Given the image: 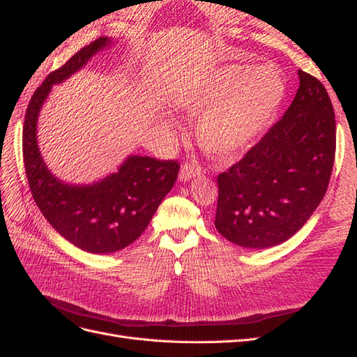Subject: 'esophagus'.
<instances>
[{
  "mask_svg": "<svg viewBox=\"0 0 357 357\" xmlns=\"http://www.w3.org/2000/svg\"><path fill=\"white\" fill-rule=\"evenodd\" d=\"M199 172H201V169H199L198 165L188 164V162H186V164H183L181 168H180V180L181 181H188V180L193 178V177L199 176Z\"/></svg>",
  "mask_w": 357,
  "mask_h": 357,
  "instance_id": "1",
  "label": "esophagus"
}]
</instances>
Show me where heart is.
Segmentation results:
<instances>
[{
	"mask_svg": "<svg viewBox=\"0 0 357 357\" xmlns=\"http://www.w3.org/2000/svg\"><path fill=\"white\" fill-rule=\"evenodd\" d=\"M286 82L273 63L250 68L223 66L192 84L180 109L198 117L199 146L214 159L229 162L250 149L271 125L283 102Z\"/></svg>",
	"mask_w": 357,
	"mask_h": 357,
	"instance_id": "heart-1",
	"label": "heart"
}]
</instances>
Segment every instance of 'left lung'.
<instances>
[{"label": "left lung", "instance_id": "1", "mask_svg": "<svg viewBox=\"0 0 357 357\" xmlns=\"http://www.w3.org/2000/svg\"><path fill=\"white\" fill-rule=\"evenodd\" d=\"M299 88L284 116L244 158L218 176L215 229L247 248L282 244L325 197L337 126L320 80L298 71Z\"/></svg>", "mask_w": 357, "mask_h": 357}]
</instances>
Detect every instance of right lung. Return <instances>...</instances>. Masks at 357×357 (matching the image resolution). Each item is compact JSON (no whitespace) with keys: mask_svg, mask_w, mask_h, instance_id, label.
Masks as SVG:
<instances>
[{"mask_svg":"<svg viewBox=\"0 0 357 357\" xmlns=\"http://www.w3.org/2000/svg\"><path fill=\"white\" fill-rule=\"evenodd\" d=\"M110 43L100 37L47 75L28 104L22 135L26 178L40 211L63 238L98 255L122 250L143 234L180 169L177 160L134 155L117 172L84 186L63 183L47 169L37 143L41 107L53 84L67 80Z\"/></svg>","mask_w":357,"mask_h":357,"instance_id":"obj_1","label":"right lung"}]
</instances>
